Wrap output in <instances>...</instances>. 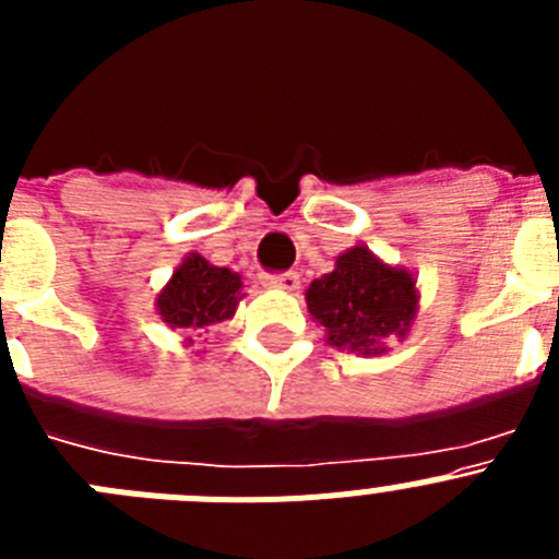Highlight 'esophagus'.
Returning <instances> with one entry per match:
<instances>
[{"instance_id": "esophagus-1", "label": "esophagus", "mask_w": 559, "mask_h": 559, "mask_svg": "<svg viewBox=\"0 0 559 559\" xmlns=\"http://www.w3.org/2000/svg\"><path fill=\"white\" fill-rule=\"evenodd\" d=\"M263 288L271 290H296L299 288V274L294 271H285V274H265L263 276Z\"/></svg>"}]
</instances>
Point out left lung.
I'll list each match as a JSON object with an SVG mask.
<instances>
[{
	"instance_id": "8db88e82",
	"label": "left lung",
	"mask_w": 559,
	"mask_h": 559,
	"mask_svg": "<svg viewBox=\"0 0 559 559\" xmlns=\"http://www.w3.org/2000/svg\"><path fill=\"white\" fill-rule=\"evenodd\" d=\"M313 322L324 328L330 347L358 355L389 353V341L412 333L419 313L414 271L380 260L367 246H353L305 290Z\"/></svg>"
}]
</instances>
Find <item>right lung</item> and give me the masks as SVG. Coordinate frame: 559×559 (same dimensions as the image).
I'll return each mask as SVG.
<instances>
[{
	"instance_id": "right-lung-1",
	"label": "right lung",
	"mask_w": 559,
	"mask_h": 559,
	"mask_svg": "<svg viewBox=\"0 0 559 559\" xmlns=\"http://www.w3.org/2000/svg\"><path fill=\"white\" fill-rule=\"evenodd\" d=\"M243 296L237 271L212 265L206 257L190 251L156 294V313L167 328L185 335V347H192V335L231 319Z\"/></svg>"
}]
</instances>
